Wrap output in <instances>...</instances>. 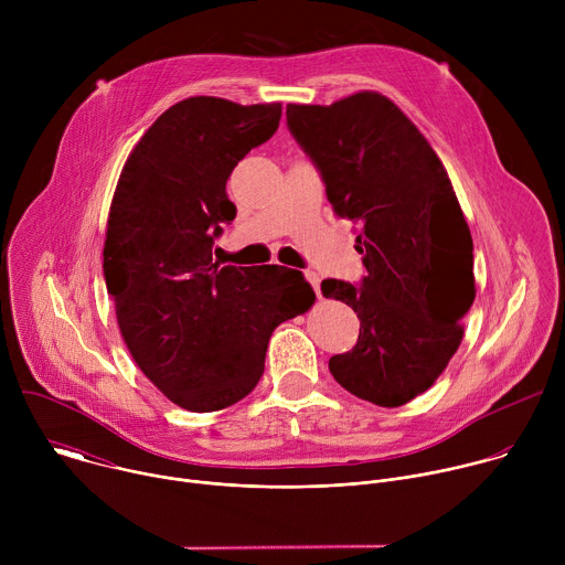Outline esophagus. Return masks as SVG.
Segmentation results:
<instances>
[{
  "instance_id": "obj_1",
  "label": "esophagus",
  "mask_w": 565,
  "mask_h": 565,
  "mask_svg": "<svg viewBox=\"0 0 565 565\" xmlns=\"http://www.w3.org/2000/svg\"><path fill=\"white\" fill-rule=\"evenodd\" d=\"M306 279H308V281H310V286L315 288V295H317V297H321V288H319L321 277H319V273H315V270H306Z\"/></svg>"
}]
</instances>
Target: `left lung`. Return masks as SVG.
<instances>
[{"label":"left lung","mask_w":565,"mask_h":565,"mask_svg":"<svg viewBox=\"0 0 565 565\" xmlns=\"http://www.w3.org/2000/svg\"><path fill=\"white\" fill-rule=\"evenodd\" d=\"M288 129L312 158L340 218L360 225L362 286L321 281L360 317L358 344L333 377L377 407L425 393L462 342L476 297L469 225L445 166L418 127L377 92L329 107L288 105Z\"/></svg>","instance_id":"left-lung-1"}]
</instances>
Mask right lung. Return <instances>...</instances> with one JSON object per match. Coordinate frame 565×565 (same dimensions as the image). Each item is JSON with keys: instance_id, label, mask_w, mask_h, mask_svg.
Instances as JSON below:
<instances>
[{"instance_id": "obj_1", "label": "right lung", "mask_w": 565, "mask_h": 565, "mask_svg": "<svg viewBox=\"0 0 565 565\" xmlns=\"http://www.w3.org/2000/svg\"><path fill=\"white\" fill-rule=\"evenodd\" d=\"M279 118L281 103L185 98L142 134L111 199L103 268L120 335L153 386L188 412L246 397L273 331L315 303L299 270L212 262L221 223L236 214L225 183Z\"/></svg>"}]
</instances>
